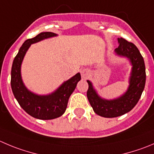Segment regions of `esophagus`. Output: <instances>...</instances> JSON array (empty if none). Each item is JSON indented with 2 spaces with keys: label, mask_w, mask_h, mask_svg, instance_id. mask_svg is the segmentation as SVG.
I'll return each instance as SVG.
<instances>
[{
  "label": "esophagus",
  "mask_w": 154,
  "mask_h": 154,
  "mask_svg": "<svg viewBox=\"0 0 154 154\" xmlns=\"http://www.w3.org/2000/svg\"><path fill=\"white\" fill-rule=\"evenodd\" d=\"M89 74H90V71L88 69H84L82 72V77L83 79H86L89 75Z\"/></svg>",
  "instance_id": "obj_1"
}]
</instances>
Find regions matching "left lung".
I'll return each mask as SVG.
<instances>
[{
    "instance_id": "8db88e82",
    "label": "left lung",
    "mask_w": 154,
    "mask_h": 154,
    "mask_svg": "<svg viewBox=\"0 0 154 154\" xmlns=\"http://www.w3.org/2000/svg\"><path fill=\"white\" fill-rule=\"evenodd\" d=\"M119 47L114 52L116 55L125 57L131 65L129 85L126 91L114 99H104L98 94L91 81L87 80L88 90L87 97L96 114L105 118H114L124 115L134 107L140 99L146 82V72L144 58L133 43L122 38H118Z\"/></svg>"
}]
</instances>
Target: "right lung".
Instances as JSON below:
<instances>
[{
	"instance_id": "obj_1",
	"label": "right lung",
	"mask_w": 154,
	"mask_h": 154,
	"mask_svg": "<svg viewBox=\"0 0 154 154\" xmlns=\"http://www.w3.org/2000/svg\"><path fill=\"white\" fill-rule=\"evenodd\" d=\"M56 36L57 35L54 32H42L33 38L28 39L20 48L13 62L10 84L14 97L28 114L38 119L48 120L61 116L65 112L70 95L81 80V75L78 72L64 82L54 92L46 95L37 94L25 85L22 79L21 66L29 48L32 44Z\"/></svg>"
}]
</instances>
